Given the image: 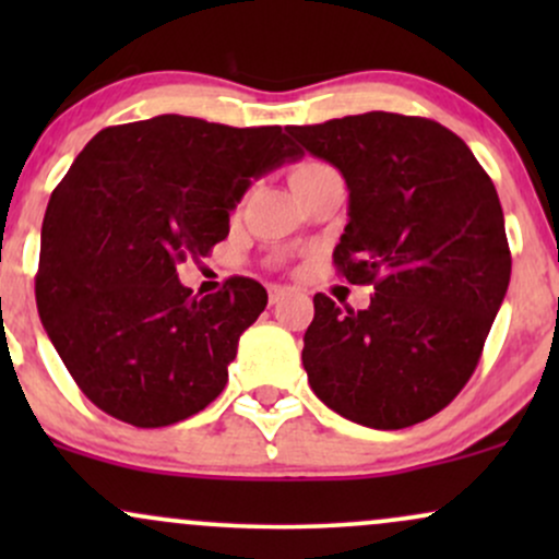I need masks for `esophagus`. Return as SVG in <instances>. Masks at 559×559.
<instances>
[{"instance_id":"obj_1","label":"esophagus","mask_w":559,"mask_h":559,"mask_svg":"<svg viewBox=\"0 0 559 559\" xmlns=\"http://www.w3.org/2000/svg\"><path fill=\"white\" fill-rule=\"evenodd\" d=\"M286 294H288V288H286V286H278V284L267 286V297H271V305H278V301L284 299Z\"/></svg>"}]
</instances>
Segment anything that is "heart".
<instances>
[{
    "mask_svg": "<svg viewBox=\"0 0 559 559\" xmlns=\"http://www.w3.org/2000/svg\"><path fill=\"white\" fill-rule=\"evenodd\" d=\"M318 168H323V163H318V159H305V163L294 165V168H292V181H297L299 176H307V173H312Z\"/></svg>",
    "mask_w": 559,
    "mask_h": 559,
    "instance_id": "heart-1",
    "label": "heart"
}]
</instances>
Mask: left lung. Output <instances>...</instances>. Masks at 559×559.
Returning <instances> with one entry per match:
<instances>
[{"label": "left lung", "instance_id": "obj_1", "mask_svg": "<svg viewBox=\"0 0 559 559\" xmlns=\"http://www.w3.org/2000/svg\"><path fill=\"white\" fill-rule=\"evenodd\" d=\"M288 133L342 170L349 223L333 265L373 286L357 312L316 294L307 381L333 413L378 431L433 418L471 381L510 284L491 178L428 118L365 112Z\"/></svg>", "mask_w": 559, "mask_h": 559}]
</instances>
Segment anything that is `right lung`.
<instances>
[{
  "mask_svg": "<svg viewBox=\"0 0 559 559\" xmlns=\"http://www.w3.org/2000/svg\"><path fill=\"white\" fill-rule=\"evenodd\" d=\"M299 157L281 126L183 115L110 126L83 146L44 215L36 305L96 407L163 428L226 389L239 336L265 310L267 292L234 275L194 297L176 265L226 239L252 178Z\"/></svg>",
  "mask_w": 559,
  "mask_h": 559,
  "instance_id": "right-lung-1",
  "label": "right lung"
}]
</instances>
